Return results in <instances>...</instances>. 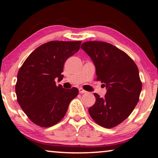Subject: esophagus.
<instances>
[{
  "instance_id": "obj_1",
  "label": "esophagus",
  "mask_w": 158,
  "mask_h": 158,
  "mask_svg": "<svg viewBox=\"0 0 158 158\" xmlns=\"http://www.w3.org/2000/svg\"><path fill=\"white\" fill-rule=\"evenodd\" d=\"M79 91L80 93H87V91H85V90L81 89V88H79Z\"/></svg>"
}]
</instances>
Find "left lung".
Returning <instances> with one entry per match:
<instances>
[{
  "mask_svg": "<svg viewBox=\"0 0 158 158\" xmlns=\"http://www.w3.org/2000/svg\"><path fill=\"white\" fill-rule=\"evenodd\" d=\"M81 49L94 63L98 81L106 93L104 98L94 93L95 103L89 114L106 128L125 121L137 105L142 89L137 66L129 56L114 45L104 42H85Z\"/></svg>",
  "mask_w": 158,
  "mask_h": 158,
  "instance_id": "8db88e82",
  "label": "left lung"
}]
</instances>
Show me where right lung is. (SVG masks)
<instances>
[{"label":"right lung","instance_id":"add662e5","mask_svg":"<svg viewBox=\"0 0 158 158\" xmlns=\"http://www.w3.org/2000/svg\"><path fill=\"white\" fill-rule=\"evenodd\" d=\"M81 41H51L37 47L23 63L15 86L17 101L31 121L48 127L65 116L79 90L56 85L63 79L65 60L78 52Z\"/></svg>","mask_w":158,"mask_h":158}]
</instances>
